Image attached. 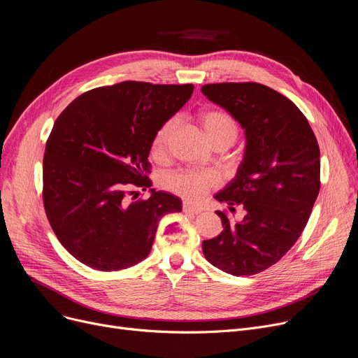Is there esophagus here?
I'll return each mask as SVG.
<instances>
[{
    "label": "esophagus",
    "instance_id": "34e87169",
    "mask_svg": "<svg viewBox=\"0 0 358 358\" xmlns=\"http://www.w3.org/2000/svg\"><path fill=\"white\" fill-rule=\"evenodd\" d=\"M182 210H184L185 213H193V215H199V213H201V209H200V208H197V206H193V205L187 203V201H184V205H182Z\"/></svg>",
    "mask_w": 358,
    "mask_h": 358
}]
</instances>
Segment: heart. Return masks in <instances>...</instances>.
Listing matches in <instances>:
<instances>
[{
  "instance_id": "b5f03b06",
  "label": "heart",
  "mask_w": 358,
  "mask_h": 358,
  "mask_svg": "<svg viewBox=\"0 0 358 358\" xmlns=\"http://www.w3.org/2000/svg\"><path fill=\"white\" fill-rule=\"evenodd\" d=\"M200 124L209 142L213 145L217 141H236L238 127L229 114L217 110H208L200 114ZM176 127V118H169L158 129L153 138V153L164 155L171 133ZM220 177L212 171L199 169H181L165 177V185L171 190L192 201H199L206 196V193L220 184Z\"/></svg>"
}]
</instances>
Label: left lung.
<instances>
[{
	"label": "left lung",
	"mask_w": 358,
	"mask_h": 358,
	"mask_svg": "<svg viewBox=\"0 0 358 358\" xmlns=\"http://www.w3.org/2000/svg\"><path fill=\"white\" fill-rule=\"evenodd\" d=\"M203 95L238 121L245 136L236 177L215 194L245 216L231 222L216 210L224 231L201 243L217 269L234 276L271 268L301 236L320 190V150L297 105L260 83H213Z\"/></svg>",
	"instance_id": "left-lung-1"
}]
</instances>
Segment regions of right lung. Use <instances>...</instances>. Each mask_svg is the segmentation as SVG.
Here are the masks:
<instances>
[{"mask_svg":"<svg viewBox=\"0 0 358 358\" xmlns=\"http://www.w3.org/2000/svg\"><path fill=\"white\" fill-rule=\"evenodd\" d=\"M193 89L121 82L85 92L57 118L43 155V206L59 243L86 266L137 265L161 217L181 212L177 196L150 189L148 157L158 129ZM130 185L151 196L129 202Z\"/></svg>","mask_w":358,"mask_h":358,"instance_id":"right-lung-1","label":"right lung"}]
</instances>
